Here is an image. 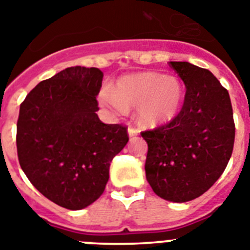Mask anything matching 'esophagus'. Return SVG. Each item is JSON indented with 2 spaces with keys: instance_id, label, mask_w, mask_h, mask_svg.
Segmentation results:
<instances>
[{
  "instance_id": "1",
  "label": "esophagus",
  "mask_w": 250,
  "mask_h": 250,
  "mask_svg": "<svg viewBox=\"0 0 250 250\" xmlns=\"http://www.w3.org/2000/svg\"><path fill=\"white\" fill-rule=\"evenodd\" d=\"M138 130L134 129V127H129V129H127V134H129L130 138H134V136L138 135Z\"/></svg>"
}]
</instances>
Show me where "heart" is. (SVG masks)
<instances>
[{
    "instance_id": "1",
    "label": "heart",
    "mask_w": 250,
    "mask_h": 250,
    "mask_svg": "<svg viewBox=\"0 0 250 250\" xmlns=\"http://www.w3.org/2000/svg\"><path fill=\"white\" fill-rule=\"evenodd\" d=\"M99 101L119 112L138 109L139 123L156 127L178 116L184 101V86L176 76L139 72L120 77L112 91L104 89Z\"/></svg>"
}]
</instances>
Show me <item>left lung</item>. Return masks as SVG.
Masks as SVG:
<instances>
[{
    "label": "left lung",
    "instance_id": "obj_1",
    "mask_svg": "<svg viewBox=\"0 0 250 250\" xmlns=\"http://www.w3.org/2000/svg\"><path fill=\"white\" fill-rule=\"evenodd\" d=\"M187 87L173 121L141 134L147 144L146 180L154 193L173 203L195 199L220 178L235 138L229 92L207 68L170 61Z\"/></svg>",
    "mask_w": 250,
    "mask_h": 250
}]
</instances>
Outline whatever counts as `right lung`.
Listing matches in <instances>:
<instances>
[{
  "label": "right lung",
  "instance_id": "add662e5",
  "mask_svg": "<svg viewBox=\"0 0 250 250\" xmlns=\"http://www.w3.org/2000/svg\"><path fill=\"white\" fill-rule=\"evenodd\" d=\"M104 74L74 66L41 81L20 106L17 155L31 184L70 210L98 200L115 155L127 144L126 127L99 119Z\"/></svg>",
  "mask_w": 250,
  "mask_h": 250
}]
</instances>
